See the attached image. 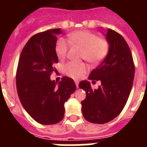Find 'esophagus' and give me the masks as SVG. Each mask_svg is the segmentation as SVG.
<instances>
[{
	"label": "esophagus",
	"instance_id": "obj_1",
	"mask_svg": "<svg viewBox=\"0 0 147 147\" xmlns=\"http://www.w3.org/2000/svg\"><path fill=\"white\" fill-rule=\"evenodd\" d=\"M75 83H76V86H77V87H78V81L76 80V81H75Z\"/></svg>",
	"mask_w": 147,
	"mask_h": 147
}]
</instances>
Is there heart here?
<instances>
[{
	"label": "heart",
	"instance_id": "1",
	"mask_svg": "<svg viewBox=\"0 0 147 147\" xmlns=\"http://www.w3.org/2000/svg\"><path fill=\"white\" fill-rule=\"evenodd\" d=\"M70 42L82 47V57L92 64H98L107 55L109 44L107 40L99 38L97 34L88 30L74 32L69 36ZM69 43L64 39H59L55 43V51L59 59L65 57L69 50ZM87 67L84 63L69 62L63 65L66 76L72 78H79L85 73Z\"/></svg>",
	"mask_w": 147,
	"mask_h": 147
}]
</instances>
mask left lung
I'll use <instances>...</instances> for the list:
<instances>
[{"label": "left lung", "instance_id": "left-lung-1", "mask_svg": "<svg viewBox=\"0 0 147 147\" xmlns=\"http://www.w3.org/2000/svg\"><path fill=\"white\" fill-rule=\"evenodd\" d=\"M105 36L109 44L108 53L88 77L93 83L100 81L101 85L94 90L87 80L78 85L86 92V98L81 102L83 116L91 123L99 124L121 114L130 95L135 73L132 54L123 36L111 29Z\"/></svg>", "mask_w": 147, "mask_h": 147}]
</instances>
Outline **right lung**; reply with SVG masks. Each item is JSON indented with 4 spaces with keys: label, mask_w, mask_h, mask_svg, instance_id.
<instances>
[{
    "label": "right lung",
    "mask_w": 147,
    "mask_h": 147,
    "mask_svg": "<svg viewBox=\"0 0 147 147\" xmlns=\"http://www.w3.org/2000/svg\"><path fill=\"white\" fill-rule=\"evenodd\" d=\"M53 29L33 36L20 55L16 75L17 94L26 111L36 122L55 124L64 117V104L76 89L72 78L62 77L59 85L50 79L58 63L55 51L56 36Z\"/></svg>",
    "instance_id": "add662e5"
}]
</instances>
